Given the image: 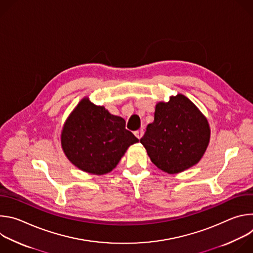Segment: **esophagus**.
<instances>
[{
    "instance_id": "esophagus-1",
    "label": "esophagus",
    "mask_w": 253,
    "mask_h": 253,
    "mask_svg": "<svg viewBox=\"0 0 253 253\" xmlns=\"http://www.w3.org/2000/svg\"><path fill=\"white\" fill-rule=\"evenodd\" d=\"M134 134H135V136H136L138 139H141V138H142V136H143V134H144V131H143L142 129H140V130L135 131V132H134Z\"/></svg>"
}]
</instances>
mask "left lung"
Here are the masks:
<instances>
[{
    "label": "left lung",
    "instance_id": "left-lung-1",
    "mask_svg": "<svg viewBox=\"0 0 253 253\" xmlns=\"http://www.w3.org/2000/svg\"><path fill=\"white\" fill-rule=\"evenodd\" d=\"M210 140L207 118L186 96H170L155 106L154 121L140 139L153 164L176 174L196 165Z\"/></svg>",
    "mask_w": 253,
    "mask_h": 253
}]
</instances>
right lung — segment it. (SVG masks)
<instances>
[{
  "instance_id": "obj_1",
  "label": "right lung",
  "mask_w": 253,
  "mask_h": 253,
  "mask_svg": "<svg viewBox=\"0 0 253 253\" xmlns=\"http://www.w3.org/2000/svg\"><path fill=\"white\" fill-rule=\"evenodd\" d=\"M139 140L125 128V120L84 97L61 130V146L80 170L103 175L111 172L127 149Z\"/></svg>"
}]
</instances>
